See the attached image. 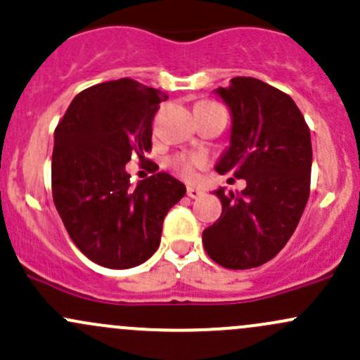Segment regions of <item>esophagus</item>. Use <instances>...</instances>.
Returning a JSON list of instances; mask_svg holds the SVG:
<instances>
[{"label": "esophagus", "instance_id": "esophagus-1", "mask_svg": "<svg viewBox=\"0 0 360 360\" xmlns=\"http://www.w3.org/2000/svg\"><path fill=\"white\" fill-rule=\"evenodd\" d=\"M187 195L191 197V199H197V197L202 195V192H200L199 188H195V187H187Z\"/></svg>", "mask_w": 360, "mask_h": 360}]
</instances>
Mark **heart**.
<instances>
[{"label":"heart","instance_id":"obj_1","mask_svg":"<svg viewBox=\"0 0 360 360\" xmlns=\"http://www.w3.org/2000/svg\"><path fill=\"white\" fill-rule=\"evenodd\" d=\"M197 104H214L211 101H200ZM169 168L187 181H194L197 179V172L202 169L207 165L206 158L202 154H176V156L169 158L168 161Z\"/></svg>","mask_w":360,"mask_h":360}]
</instances>
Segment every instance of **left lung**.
<instances>
[{
	"label": "left lung",
	"instance_id": "8db88e82",
	"mask_svg": "<svg viewBox=\"0 0 360 360\" xmlns=\"http://www.w3.org/2000/svg\"><path fill=\"white\" fill-rule=\"evenodd\" d=\"M216 92L231 111V144L216 172L247 187L238 195L216 191L223 211L202 243L223 268H257L283 249L307 204L311 132L293 99L262 80L235 77Z\"/></svg>",
	"mask_w": 360,
	"mask_h": 360
}]
</instances>
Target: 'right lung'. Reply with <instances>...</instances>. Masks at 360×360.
Returning <instances> with one entry per match:
<instances>
[{
  "label": "right lung",
  "instance_id": "right-lung-1",
  "mask_svg": "<svg viewBox=\"0 0 360 360\" xmlns=\"http://www.w3.org/2000/svg\"><path fill=\"white\" fill-rule=\"evenodd\" d=\"M166 99L132 79L98 84L73 98L55 130L53 200L68 235L96 264L127 269L156 252L166 212L185 185L156 173L130 185L125 165L150 150L153 120Z\"/></svg>",
  "mask_w": 360,
  "mask_h": 360
}]
</instances>
